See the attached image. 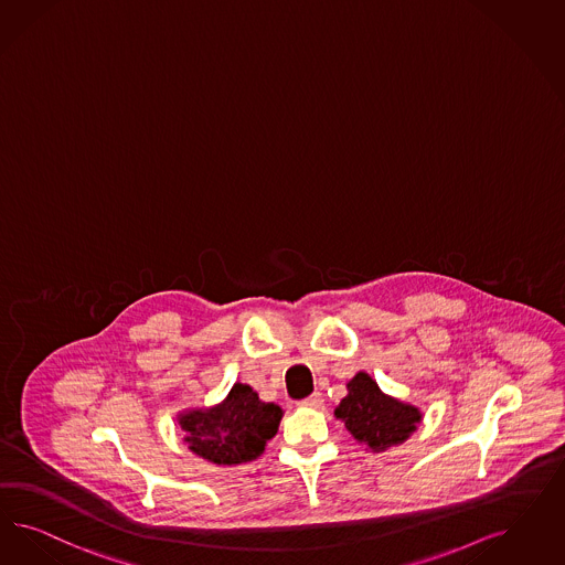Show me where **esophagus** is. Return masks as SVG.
<instances>
[{"label":"esophagus","mask_w":565,"mask_h":565,"mask_svg":"<svg viewBox=\"0 0 565 565\" xmlns=\"http://www.w3.org/2000/svg\"><path fill=\"white\" fill-rule=\"evenodd\" d=\"M298 405H302V407H311V409H321V407H323V396H321L319 392H315L311 396H307L305 401H300Z\"/></svg>","instance_id":"esophagus-1"}]
</instances>
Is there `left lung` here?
I'll return each instance as SVG.
<instances>
[{"instance_id": "1", "label": "left lung", "mask_w": 565, "mask_h": 565, "mask_svg": "<svg viewBox=\"0 0 565 565\" xmlns=\"http://www.w3.org/2000/svg\"><path fill=\"white\" fill-rule=\"evenodd\" d=\"M347 388L349 394L333 413L344 422L356 443L371 450L403 445L422 422L417 407L384 394L365 371H359Z\"/></svg>"}]
</instances>
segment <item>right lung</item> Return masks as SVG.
<instances>
[{
	"label": "right lung",
	"instance_id": "obj_1",
	"mask_svg": "<svg viewBox=\"0 0 565 565\" xmlns=\"http://www.w3.org/2000/svg\"><path fill=\"white\" fill-rule=\"evenodd\" d=\"M281 417L279 405L263 403L248 384L237 382L223 403L181 413L179 426L198 457L216 466H239L263 455Z\"/></svg>",
	"mask_w": 565,
	"mask_h": 565
}]
</instances>
